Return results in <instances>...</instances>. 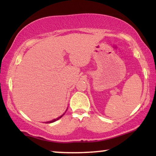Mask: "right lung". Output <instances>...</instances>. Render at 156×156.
I'll return each instance as SVG.
<instances>
[{"label": "right lung", "mask_w": 156, "mask_h": 156, "mask_svg": "<svg viewBox=\"0 0 156 156\" xmlns=\"http://www.w3.org/2000/svg\"><path fill=\"white\" fill-rule=\"evenodd\" d=\"M63 115H64V114H63ZM63 115H62V116H61V117H58V118H57V119H53V120H52V121H50V122H47V123H51V122H55V121L58 120V119H60V118H61V117H62V116H63Z\"/></svg>", "instance_id": "obj_1"}]
</instances>
